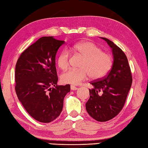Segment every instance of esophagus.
<instances>
[{
  "instance_id": "1",
  "label": "esophagus",
  "mask_w": 148,
  "mask_h": 148,
  "mask_svg": "<svg viewBox=\"0 0 148 148\" xmlns=\"http://www.w3.org/2000/svg\"><path fill=\"white\" fill-rule=\"evenodd\" d=\"M70 88H71V90H78V89H79V88H78L77 87H75V86H70Z\"/></svg>"
}]
</instances>
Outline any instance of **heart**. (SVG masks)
I'll use <instances>...</instances> for the list:
<instances>
[{"mask_svg": "<svg viewBox=\"0 0 148 148\" xmlns=\"http://www.w3.org/2000/svg\"><path fill=\"white\" fill-rule=\"evenodd\" d=\"M71 52L83 57L79 69H70L63 73L61 80L64 83L79 85L90 77L100 79L106 76L113 64V58L110 54L90 41H82L69 46L60 53L57 64L62 70L68 68L71 59Z\"/></svg>", "mask_w": 148, "mask_h": 148, "instance_id": "1", "label": "heart"}]
</instances>
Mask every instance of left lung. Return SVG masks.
I'll return each instance as SVG.
<instances>
[{
	"instance_id": "1",
	"label": "left lung",
	"mask_w": 148,
	"mask_h": 148,
	"mask_svg": "<svg viewBox=\"0 0 148 148\" xmlns=\"http://www.w3.org/2000/svg\"><path fill=\"white\" fill-rule=\"evenodd\" d=\"M108 42L113 54L112 68L106 76L91 82L90 99L86 109L92 118L99 122L112 119L123 108L132 83V75L127 57L112 41L102 38Z\"/></svg>"
}]
</instances>
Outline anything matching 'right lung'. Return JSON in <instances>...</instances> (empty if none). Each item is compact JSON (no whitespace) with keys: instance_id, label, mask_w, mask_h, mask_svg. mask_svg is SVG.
<instances>
[{"instance_id":"add662e5","label":"right lung","mask_w":148,"mask_h":148,"mask_svg":"<svg viewBox=\"0 0 148 148\" xmlns=\"http://www.w3.org/2000/svg\"><path fill=\"white\" fill-rule=\"evenodd\" d=\"M64 44L53 37L38 39L21 54L15 66V91L32 117L49 123L60 115L70 85L58 86L55 56Z\"/></svg>"}]
</instances>
